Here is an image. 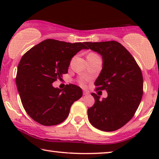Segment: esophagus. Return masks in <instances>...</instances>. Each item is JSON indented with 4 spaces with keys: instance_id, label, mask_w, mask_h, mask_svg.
Listing matches in <instances>:
<instances>
[{
    "instance_id": "34e87169",
    "label": "esophagus",
    "mask_w": 159,
    "mask_h": 159,
    "mask_svg": "<svg viewBox=\"0 0 159 159\" xmlns=\"http://www.w3.org/2000/svg\"><path fill=\"white\" fill-rule=\"evenodd\" d=\"M83 95H89V92H88V91H86V90H84L83 91Z\"/></svg>"
}]
</instances>
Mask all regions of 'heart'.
Segmentation results:
<instances>
[{"mask_svg":"<svg viewBox=\"0 0 159 159\" xmlns=\"http://www.w3.org/2000/svg\"><path fill=\"white\" fill-rule=\"evenodd\" d=\"M98 56L96 53H90L88 54V56ZM86 81H87L86 79H80L79 82H80V83L82 84V85H84V84H85Z\"/></svg>","mask_w":159,"mask_h":159,"instance_id":"heart-1","label":"heart"}]
</instances>
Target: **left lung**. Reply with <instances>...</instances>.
Masks as SVG:
<instances>
[{
	"instance_id": "left-lung-1",
	"label": "left lung",
	"mask_w": 159,
	"mask_h": 159,
	"mask_svg": "<svg viewBox=\"0 0 159 159\" xmlns=\"http://www.w3.org/2000/svg\"><path fill=\"white\" fill-rule=\"evenodd\" d=\"M88 48L101 54L103 69L95 90H106L108 97L100 101L92 93L95 103L88 110L91 125L104 132L125 125L135 114L143 94V78L140 66L131 53L116 41L85 42Z\"/></svg>"
}]
</instances>
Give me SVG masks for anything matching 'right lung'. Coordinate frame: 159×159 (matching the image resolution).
I'll use <instances>...</instances> for the list:
<instances>
[{"instance_id": "right-lung-1", "label": "right lung", "mask_w": 159, "mask_h": 159, "mask_svg": "<svg viewBox=\"0 0 159 159\" xmlns=\"http://www.w3.org/2000/svg\"><path fill=\"white\" fill-rule=\"evenodd\" d=\"M84 44L47 39L21 57L16 83L23 107L33 120L44 126L58 125L69 116L74 102L82 97L80 87L69 84L60 90L52 83L67 74L71 58L88 48Z\"/></svg>"}]
</instances>
